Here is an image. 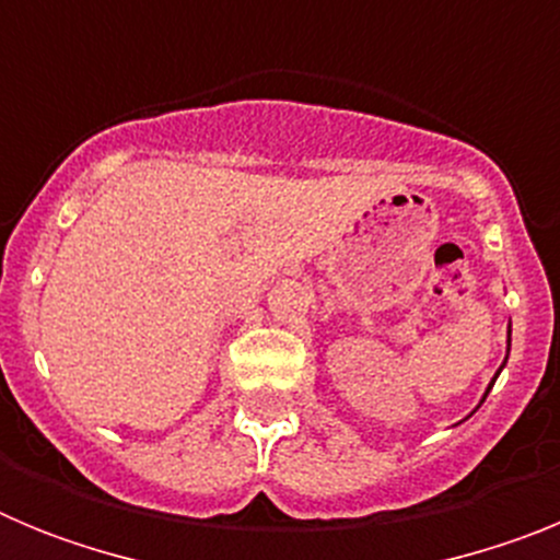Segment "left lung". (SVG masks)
<instances>
[{
    "instance_id": "left-lung-1",
    "label": "left lung",
    "mask_w": 560,
    "mask_h": 560,
    "mask_svg": "<svg viewBox=\"0 0 560 560\" xmlns=\"http://www.w3.org/2000/svg\"><path fill=\"white\" fill-rule=\"evenodd\" d=\"M499 373H502V370H499ZM488 393H491V387H488ZM485 400V398H482Z\"/></svg>"
}]
</instances>
